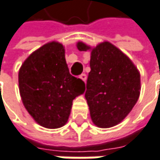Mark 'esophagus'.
Instances as JSON below:
<instances>
[{"instance_id":"esophagus-1","label":"esophagus","mask_w":160,"mask_h":160,"mask_svg":"<svg viewBox=\"0 0 160 160\" xmlns=\"http://www.w3.org/2000/svg\"><path fill=\"white\" fill-rule=\"evenodd\" d=\"M80 78L83 80V81H86V80H87V75H86L85 73H82L80 76Z\"/></svg>"}]
</instances>
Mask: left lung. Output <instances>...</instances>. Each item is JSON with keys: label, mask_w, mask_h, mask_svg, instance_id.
<instances>
[{"label": "left lung", "mask_w": 160, "mask_h": 160, "mask_svg": "<svg viewBox=\"0 0 160 160\" xmlns=\"http://www.w3.org/2000/svg\"><path fill=\"white\" fill-rule=\"evenodd\" d=\"M78 49L91 48L78 43ZM85 98L95 125H116L131 112L140 94V75L133 62L113 45L103 42L92 50Z\"/></svg>", "instance_id": "8db88e82"}]
</instances>
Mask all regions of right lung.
Wrapping results in <instances>:
<instances>
[{
    "label": "right lung",
    "instance_id": "add662e5",
    "mask_svg": "<svg viewBox=\"0 0 160 160\" xmlns=\"http://www.w3.org/2000/svg\"><path fill=\"white\" fill-rule=\"evenodd\" d=\"M19 91L25 109L40 125L55 129L68 119L72 101L85 91V83L70 75L64 47L44 45L31 54L19 70Z\"/></svg>",
    "mask_w": 160,
    "mask_h": 160
}]
</instances>
